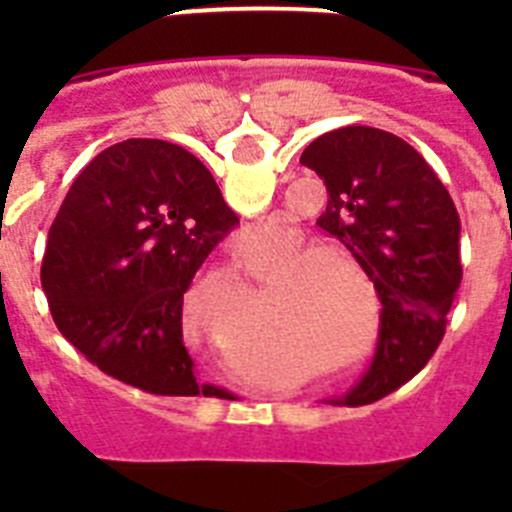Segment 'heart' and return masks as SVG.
<instances>
[{
  "mask_svg": "<svg viewBox=\"0 0 512 512\" xmlns=\"http://www.w3.org/2000/svg\"><path fill=\"white\" fill-rule=\"evenodd\" d=\"M279 241H282V228L277 223L251 225L238 233L235 251L243 261H253L264 251H269L271 243ZM338 265L351 274H359V266L343 253L333 251V248L315 251L312 243H297L284 251L279 259L256 266L253 274L259 279H271L277 277L279 270L283 271L277 279V287L287 289V295L277 297V305L271 307V315L279 323H300L305 328L336 333L343 328V323L348 320V310H351L348 284L341 270L337 269Z\"/></svg>",
  "mask_w": 512,
  "mask_h": 512,
  "instance_id": "b5f03b06",
  "label": "heart"
}]
</instances>
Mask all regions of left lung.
Returning a JSON list of instances; mask_svg holds the SVG:
<instances>
[{
	"label": "left lung",
	"instance_id": "8db88e82",
	"mask_svg": "<svg viewBox=\"0 0 512 512\" xmlns=\"http://www.w3.org/2000/svg\"><path fill=\"white\" fill-rule=\"evenodd\" d=\"M300 164L328 189L318 225L341 241L382 302L374 359L348 402H374L428 364L461 282V223L425 158L397 135L346 125L320 135Z\"/></svg>",
	"mask_w": 512,
	"mask_h": 512
}]
</instances>
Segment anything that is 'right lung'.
Masks as SVG:
<instances>
[{
	"label": "right lung",
	"instance_id": "add662e5",
	"mask_svg": "<svg viewBox=\"0 0 512 512\" xmlns=\"http://www.w3.org/2000/svg\"><path fill=\"white\" fill-rule=\"evenodd\" d=\"M235 223L210 171L182 146H110L76 176L48 230L40 279L58 330L120 382L200 395L184 292Z\"/></svg>",
	"mask_w": 512,
	"mask_h": 512
}]
</instances>
